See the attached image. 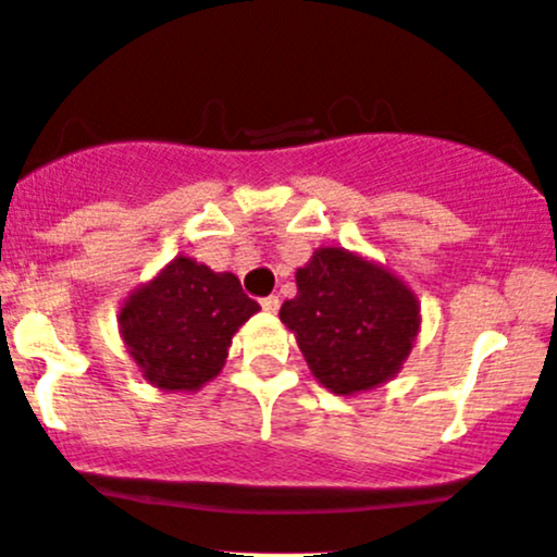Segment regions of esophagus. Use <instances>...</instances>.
Segmentation results:
<instances>
[{
    "label": "esophagus",
    "mask_w": 557,
    "mask_h": 557,
    "mask_svg": "<svg viewBox=\"0 0 557 557\" xmlns=\"http://www.w3.org/2000/svg\"><path fill=\"white\" fill-rule=\"evenodd\" d=\"M262 311H268V313H276L278 311V306H281V300L276 295H271V297H262Z\"/></svg>",
    "instance_id": "34e87169"
}]
</instances>
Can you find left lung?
Instances as JSON below:
<instances>
[{
  "instance_id": "1",
  "label": "left lung",
  "mask_w": 557,
  "mask_h": 557,
  "mask_svg": "<svg viewBox=\"0 0 557 557\" xmlns=\"http://www.w3.org/2000/svg\"><path fill=\"white\" fill-rule=\"evenodd\" d=\"M295 281L297 295L278 317L321 386L348 397L403 370L421 330V306L403 278L354 251L324 246L297 268Z\"/></svg>"
}]
</instances>
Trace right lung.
<instances>
[{"label": "right lung", "instance_id": "obj_1", "mask_svg": "<svg viewBox=\"0 0 557 557\" xmlns=\"http://www.w3.org/2000/svg\"><path fill=\"white\" fill-rule=\"evenodd\" d=\"M260 311L233 273L180 255L120 308V335L145 381L163 392H198L220 375L233 335Z\"/></svg>", "mask_w": 557, "mask_h": 557}]
</instances>
